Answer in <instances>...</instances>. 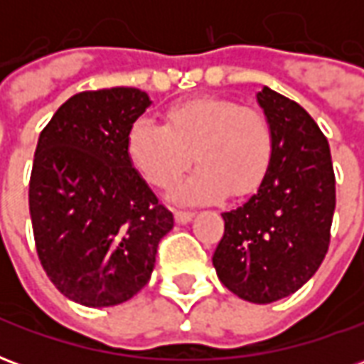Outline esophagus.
Masks as SVG:
<instances>
[{
	"label": "esophagus",
	"instance_id": "obj_1",
	"mask_svg": "<svg viewBox=\"0 0 364 364\" xmlns=\"http://www.w3.org/2000/svg\"><path fill=\"white\" fill-rule=\"evenodd\" d=\"M193 216H195V213H193V210H185V208L175 210V218H177V222H189Z\"/></svg>",
	"mask_w": 364,
	"mask_h": 364
}]
</instances>
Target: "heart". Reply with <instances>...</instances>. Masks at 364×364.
I'll use <instances>...</instances> for the list:
<instances>
[{
	"label": "heart",
	"mask_w": 364,
	"mask_h": 364,
	"mask_svg": "<svg viewBox=\"0 0 364 364\" xmlns=\"http://www.w3.org/2000/svg\"><path fill=\"white\" fill-rule=\"evenodd\" d=\"M167 124L136 119L127 136L132 166L156 187H167L189 167L195 151L198 167L173 193L191 200H213L253 191L273 159V130L255 107L236 99L200 97L173 105Z\"/></svg>",
	"instance_id": "b5f03b06"
}]
</instances>
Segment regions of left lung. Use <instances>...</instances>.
I'll return each mask as SVG.
<instances>
[{
    "label": "left lung",
    "instance_id": "1",
    "mask_svg": "<svg viewBox=\"0 0 364 364\" xmlns=\"http://www.w3.org/2000/svg\"><path fill=\"white\" fill-rule=\"evenodd\" d=\"M257 101L273 130V159L257 193L222 214L213 263L236 296L269 304L296 292L326 257L336 173L328 138L296 101L269 87Z\"/></svg>",
    "mask_w": 364,
    "mask_h": 364
}]
</instances>
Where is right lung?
I'll use <instances>...</instances> for the list:
<instances>
[{
  "instance_id": "add662e5",
  "label": "right lung",
  "mask_w": 364,
  "mask_h": 364,
  "mask_svg": "<svg viewBox=\"0 0 364 364\" xmlns=\"http://www.w3.org/2000/svg\"><path fill=\"white\" fill-rule=\"evenodd\" d=\"M150 105L136 87L82 91L43 128L28 181L36 253L77 304L127 302L150 281L173 214L138 175L128 128Z\"/></svg>"
}]
</instances>
